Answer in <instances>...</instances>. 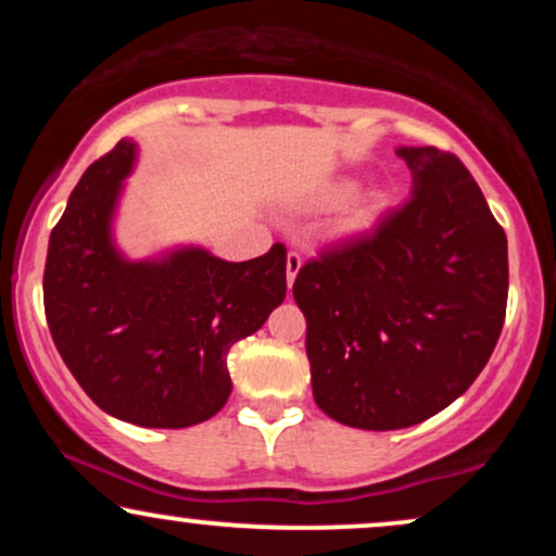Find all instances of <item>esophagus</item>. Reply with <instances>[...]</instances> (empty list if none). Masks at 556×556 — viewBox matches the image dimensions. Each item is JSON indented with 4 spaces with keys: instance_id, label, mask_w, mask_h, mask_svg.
I'll return each mask as SVG.
<instances>
[{
    "instance_id": "34e87169",
    "label": "esophagus",
    "mask_w": 556,
    "mask_h": 556,
    "mask_svg": "<svg viewBox=\"0 0 556 556\" xmlns=\"http://www.w3.org/2000/svg\"><path fill=\"white\" fill-rule=\"evenodd\" d=\"M300 266H303V258H300L298 251H290L287 253V285L292 287V282H295Z\"/></svg>"
}]
</instances>
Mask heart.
<instances>
[{
  "label": "heart",
  "mask_w": 556,
  "mask_h": 556,
  "mask_svg": "<svg viewBox=\"0 0 556 556\" xmlns=\"http://www.w3.org/2000/svg\"><path fill=\"white\" fill-rule=\"evenodd\" d=\"M358 193V182L355 180H337L331 182L321 193L324 206H342L350 198ZM387 208V195L384 193H368L361 201H355L350 206V212L342 219V232H363V229L374 227L376 219L384 214Z\"/></svg>",
  "instance_id": "obj_1"
}]
</instances>
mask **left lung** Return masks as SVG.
Masks as SVG:
<instances>
[{
  "instance_id": "obj_1",
  "label": "left lung",
  "mask_w": 556,
  "mask_h": 556,
  "mask_svg": "<svg viewBox=\"0 0 556 556\" xmlns=\"http://www.w3.org/2000/svg\"><path fill=\"white\" fill-rule=\"evenodd\" d=\"M413 195L298 271L316 405L366 431L416 426L483 371L507 311V235L465 164L397 149Z\"/></svg>"
}]
</instances>
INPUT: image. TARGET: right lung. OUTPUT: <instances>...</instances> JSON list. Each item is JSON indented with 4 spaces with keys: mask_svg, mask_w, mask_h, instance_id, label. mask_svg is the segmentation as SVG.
I'll use <instances>...</instances> for the list:
<instances>
[{
    "mask_svg": "<svg viewBox=\"0 0 556 556\" xmlns=\"http://www.w3.org/2000/svg\"><path fill=\"white\" fill-rule=\"evenodd\" d=\"M136 143L83 172L49 238L43 311L62 361L110 416L146 429L208 420L232 392L227 353L287 292V251L229 264L203 248L127 261L112 216Z\"/></svg>",
    "mask_w": 556,
    "mask_h": 556,
    "instance_id": "1",
    "label": "right lung"
}]
</instances>
